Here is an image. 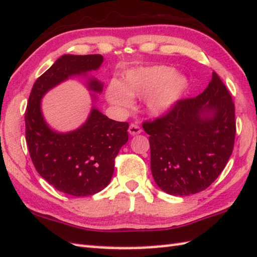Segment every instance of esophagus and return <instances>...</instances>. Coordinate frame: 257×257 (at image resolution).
Listing matches in <instances>:
<instances>
[{
    "label": "esophagus",
    "mask_w": 257,
    "mask_h": 257,
    "mask_svg": "<svg viewBox=\"0 0 257 257\" xmlns=\"http://www.w3.org/2000/svg\"><path fill=\"white\" fill-rule=\"evenodd\" d=\"M128 132H129L130 135H133V136H135V135H139V134L142 133V128L139 127V125L136 124V123H132V124L129 125Z\"/></svg>",
    "instance_id": "esophagus-1"
}]
</instances>
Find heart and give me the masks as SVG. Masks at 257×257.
<instances>
[{"label":"heart","mask_w":257,"mask_h":257,"mask_svg":"<svg viewBox=\"0 0 257 257\" xmlns=\"http://www.w3.org/2000/svg\"><path fill=\"white\" fill-rule=\"evenodd\" d=\"M186 87V80L176 76V71L171 66L144 67L125 74L123 83L111 82L106 96L111 103L121 109L133 106V97L145 99L149 95L147 105L153 113L169 111L181 99Z\"/></svg>","instance_id":"b5f03b06"}]
</instances>
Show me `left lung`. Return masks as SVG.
<instances>
[{
  "mask_svg": "<svg viewBox=\"0 0 257 257\" xmlns=\"http://www.w3.org/2000/svg\"><path fill=\"white\" fill-rule=\"evenodd\" d=\"M156 184L172 195L209 188L227 165L236 136L235 103L216 72L208 87L143 122Z\"/></svg>",
  "mask_w": 257,
  "mask_h": 257,
  "instance_id": "1",
  "label": "left lung"
}]
</instances>
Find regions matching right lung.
<instances>
[{
    "label": "right lung",
    "instance_id": "1",
    "mask_svg": "<svg viewBox=\"0 0 257 257\" xmlns=\"http://www.w3.org/2000/svg\"><path fill=\"white\" fill-rule=\"evenodd\" d=\"M102 62L101 55L62 56L37 78L25 113L26 142L37 172L55 189L74 197L95 194L110 183L115 157L128 142L129 123L93 109L81 128L58 134L46 124L40 99L67 77L97 69ZM90 88L101 92L102 84L92 80Z\"/></svg>",
    "mask_w": 257,
    "mask_h": 257
}]
</instances>
